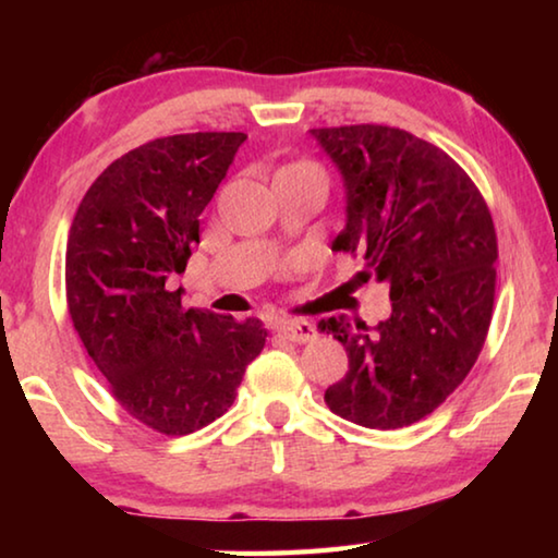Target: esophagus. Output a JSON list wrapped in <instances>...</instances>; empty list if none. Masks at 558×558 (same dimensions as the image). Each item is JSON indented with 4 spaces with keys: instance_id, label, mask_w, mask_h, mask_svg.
Listing matches in <instances>:
<instances>
[{
    "instance_id": "34e87169",
    "label": "esophagus",
    "mask_w": 558,
    "mask_h": 558,
    "mask_svg": "<svg viewBox=\"0 0 558 558\" xmlns=\"http://www.w3.org/2000/svg\"><path fill=\"white\" fill-rule=\"evenodd\" d=\"M280 335L290 339V342L305 344V342H313V339L317 337V329H315V325L305 323V319H290V323L280 325Z\"/></svg>"
}]
</instances>
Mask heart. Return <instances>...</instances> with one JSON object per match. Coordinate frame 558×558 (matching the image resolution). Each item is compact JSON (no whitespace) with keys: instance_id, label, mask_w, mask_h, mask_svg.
Returning <instances> with one entry per match:
<instances>
[{"instance_id":"obj_1","label":"heart","mask_w":558,"mask_h":558,"mask_svg":"<svg viewBox=\"0 0 558 558\" xmlns=\"http://www.w3.org/2000/svg\"><path fill=\"white\" fill-rule=\"evenodd\" d=\"M276 179H323V182H327V174L315 159L300 157V159H292L288 165H282L276 172Z\"/></svg>"}]
</instances>
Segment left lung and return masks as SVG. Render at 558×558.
Listing matches in <instances>:
<instances>
[{
	"label": "left lung",
	"mask_w": 558,
	"mask_h": 558,
	"mask_svg": "<svg viewBox=\"0 0 558 558\" xmlns=\"http://www.w3.org/2000/svg\"><path fill=\"white\" fill-rule=\"evenodd\" d=\"M310 132L347 186V226L332 248L364 256L362 280L391 288V317L374 332L362 319L319 323L349 356L325 403L364 428L411 426L483 352L497 282L493 214L465 169L411 132L369 122Z\"/></svg>",
	"instance_id": "1"
}]
</instances>
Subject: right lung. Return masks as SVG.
Wrapping results in <instances>:
<instances>
[{
	"label": "right lung",
	"instance_id": "obj_1",
	"mask_svg": "<svg viewBox=\"0 0 558 558\" xmlns=\"http://www.w3.org/2000/svg\"><path fill=\"white\" fill-rule=\"evenodd\" d=\"M243 132H186L130 149L78 204L65 248V302L93 364L132 418L186 436L231 409L266 344L256 317L182 307L184 272Z\"/></svg>",
	"mask_w": 558,
	"mask_h": 558
}]
</instances>
